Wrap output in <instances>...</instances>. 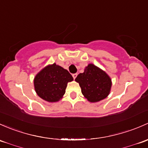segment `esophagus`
<instances>
[{"mask_svg":"<svg viewBox=\"0 0 148 148\" xmlns=\"http://www.w3.org/2000/svg\"><path fill=\"white\" fill-rule=\"evenodd\" d=\"M72 77H73V78L75 79L76 77H77V74H72Z\"/></svg>","mask_w":148,"mask_h":148,"instance_id":"esophagus-1","label":"esophagus"}]
</instances>
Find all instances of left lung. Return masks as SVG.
Segmentation results:
<instances>
[{
  "mask_svg": "<svg viewBox=\"0 0 148 148\" xmlns=\"http://www.w3.org/2000/svg\"><path fill=\"white\" fill-rule=\"evenodd\" d=\"M75 81L79 84L82 94L90 102H98L106 99L111 88V79L100 68L89 64Z\"/></svg>",
  "mask_w": 148,
  "mask_h": 148,
  "instance_id": "left-lung-1",
  "label": "left lung"
}]
</instances>
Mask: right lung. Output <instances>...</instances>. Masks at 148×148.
I'll list each match as a JSON object with an SVG mask.
<instances>
[{"mask_svg":"<svg viewBox=\"0 0 148 148\" xmlns=\"http://www.w3.org/2000/svg\"><path fill=\"white\" fill-rule=\"evenodd\" d=\"M73 81L66 69L53 64L48 65L35 76L34 86L37 94L48 102H57L65 94L68 82Z\"/></svg>","mask_w":148,"mask_h":148,"instance_id":"obj_1","label":"right lung"}]
</instances>
